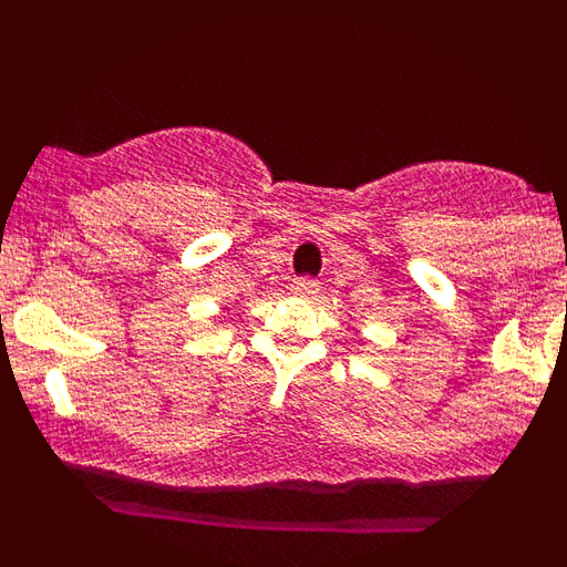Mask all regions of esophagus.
<instances>
[{
  "label": "esophagus",
  "instance_id": "34e87169",
  "mask_svg": "<svg viewBox=\"0 0 567 567\" xmlns=\"http://www.w3.org/2000/svg\"><path fill=\"white\" fill-rule=\"evenodd\" d=\"M318 280H312V278H295L292 280V292L295 295H315L318 292Z\"/></svg>",
  "mask_w": 567,
  "mask_h": 567
}]
</instances>
